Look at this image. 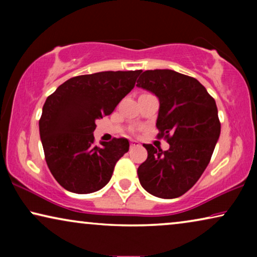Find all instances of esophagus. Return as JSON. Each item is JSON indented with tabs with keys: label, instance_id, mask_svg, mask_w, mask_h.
<instances>
[{
	"label": "esophagus",
	"instance_id": "esophagus-1",
	"mask_svg": "<svg viewBox=\"0 0 257 257\" xmlns=\"http://www.w3.org/2000/svg\"><path fill=\"white\" fill-rule=\"evenodd\" d=\"M139 146V143L137 140H131V147H137Z\"/></svg>",
	"mask_w": 257,
	"mask_h": 257
}]
</instances>
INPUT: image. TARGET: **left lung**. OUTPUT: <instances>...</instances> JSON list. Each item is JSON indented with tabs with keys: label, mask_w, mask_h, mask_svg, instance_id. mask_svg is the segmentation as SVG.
<instances>
[{
	"label": "left lung",
	"mask_w": 257,
	"mask_h": 257,
	"mask_svg": "<svg viewBox=\"0 0 257 257\" xmlns=\"http://www.w3.org/2000/svg\"><path fill=\"white\" fill-rule=\"evenodd\" d=\"M137 86L159 99L158 137L170 144L167 151L144 144L147 159L138 167L140 185L158 198H179L201 177L219 140L216 103L198 79L173 70L144 71Z\"/></svg>",
	"instance_id": "obj_1"
}]
</instances>
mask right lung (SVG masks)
<instances>
[{"label":"right lung","instance_id":"right-lung-1","mask_svg":"<svg viewBox=\"0 0 257 257\" xmlns=\"http://www.w3.org/2000/svg\"><path fill=\"white\" fill-rule=\"evenodd\" d=\"M140 72L103 71L72 77L47 98L40 119L41 142L49 170L66 191L89 194L110 181L130 143L113 138L96 146V120L113 112L135 87Z\"/></svg>","mask_w":257,"mask_h":257}]
</instances>
